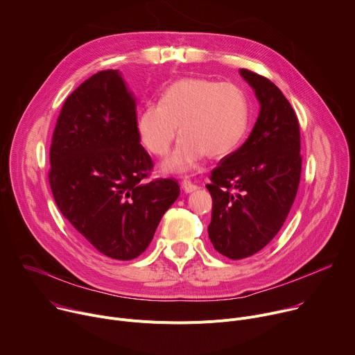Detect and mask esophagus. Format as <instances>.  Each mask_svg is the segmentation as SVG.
<instances>
[{"mask_svg": "<svg viewBox=\"0 0 355 355\" xmlns=\"http://www.w3.org/2000/svg\"><path fill=\"white\" fill-rule=\"evenodd\" d=\"M181 187H182V189H184L187 193H189V192H192V191L198 189V185H196V184H193L188 177H184V178H182V181H181Z\"/></svg>", "mask_w": 355, "mask_h": 355, "instance_id": "34e87169", "label": "esophagus"}]
</instances>
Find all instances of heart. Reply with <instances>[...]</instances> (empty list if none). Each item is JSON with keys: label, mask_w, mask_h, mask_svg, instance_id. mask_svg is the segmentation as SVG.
<instances>
[{"label": "heart", "mask_w": 355, "mask_h": 355, "mask_svg": "<svg viewBox=\"0 0 355 355\" xmlns=\"http://www.w3.org/2000/svg\"><path fill=\"white\" fill-rule=\"evenodd\" d=\"M248 119V98L239 85L189 77L170 84L159 103H146L136 125L141 144L155 156L167 155L178 128L181 137L163 168L185 171L204 155H229L244 137Z\"/></svg>", "instance_id": "heart-1"}]
</instances>
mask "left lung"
Listing matches in <instances>:
<instances>
[{"label": "left lung", "mask_w": 355, "mask_h": 355, "mask_svg": "<svg viewBox=\"0 0 355 355\" xmlns=\"http://www.w3.org/2000/svg\"><path fill=\"white\" fill-rule=\"evenodd\" d=\"M241 77L256 91L260 115L248 139L209 175L215 250L241 260L264 248L282 227L295 200L300 171L297 116L281 89L247 69Z\"/></svg>", "instance_id": "1"}]
</instances>
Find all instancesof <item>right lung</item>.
<instances>
[{"instance_id": "right-lung-1", "label": "right lung", "mask_w": 355, "mask_h": 355, "mask_svg": "<svg viewBox=\"0 0 355 355\" xmlns=\"http://www.w3.org/2000/svg\"><path fill=\"white\" fill-rule=\"evenodd\" d=\"M118 70H103L66 99L50 146L49 184L77 233L115 260L139 257L180 195L177 180L146 181L136 103Z\"/></svg>"}]
</instances>
